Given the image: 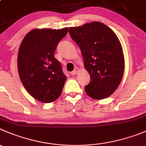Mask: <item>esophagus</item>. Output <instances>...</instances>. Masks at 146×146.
Here are the masks:
<instances>
[{"mask_svg":"<svg viewBox=\"0 0 146 146\" xmlns=\"http://www.w3.org/2000/svg\"><path fill=\"white\" fill-rule=\"evenodd\" d=\"M79 71H80V69H79L78 68H76V69H74V70L73 71V72H71V74H72V75H75V74H77V73H78Z\"/></svg>","mask_w":146,"mask_h":146,"instance_id":"esophagus-1","label":"esophagus"}]
</instances>
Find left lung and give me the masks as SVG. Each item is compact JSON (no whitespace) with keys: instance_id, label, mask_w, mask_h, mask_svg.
<instances>
[{"instance_id":"1","label":"left lung","mask_w":146,"mask_h":146,"mask_svg":"<svg viewBox=\"0 0 146 146\" xmlns=\"http://www.w3.org/2000/svg\"><path fill=\"white\" fill-rule=\"evenodd\" d=\"M69 34L81 49L90 82L88 96L102 100L110 96L121 82L125 59L121 44L113 31L98 21L71 27Z\"/></svg>"}]
</instances>
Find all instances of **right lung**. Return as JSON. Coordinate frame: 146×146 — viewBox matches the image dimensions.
Listing matches in <instances>:
<instances>
[{"mask_svg":"<svg viewBox=\"0 0 146 146\" xmlns=\"http://www.w3.org/2000/svg\"><path fill=\"white\" fill-rule=\"evenodd\" d=\"M68 29H33L19 47L18 71L21 81L30 95L41 102H54L62 94L66 77L54 56Z\"/></svg>","mask_w":146,"mask_h":146,"instance_id":"1","label":"right lung"}]
</instances>
